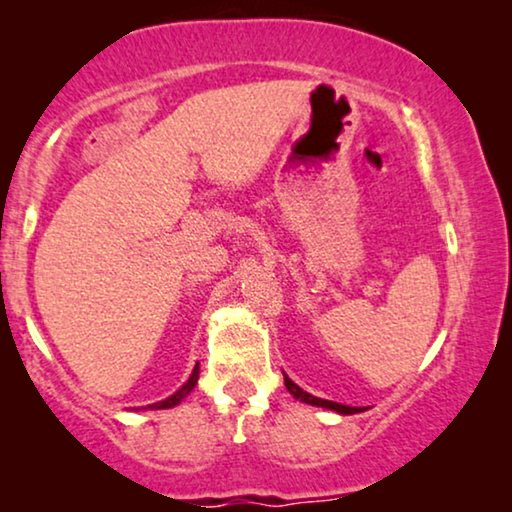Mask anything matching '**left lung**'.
<instances>
[{
    "label": "left lung",
    "mask_w": 512,
    "mask_h": 512,
    "mask_svg": "<svg viewBox=\"0 0 512 512\" xmlns=\"http://www.w3.org/2000/svg\"><path fill=\"white\" fill-rule=\"evenodd\" d=\"M284 384H286V389L291 391L293 396L298 398V401H303V403H310V405H319V408H328V410H335V412H340V415H354V412H359V408H349V405H342V403H333V401H324V398H317V396H312V394H307V391H303L298 387L296 382H291L289 377L284 375Z\"/></svg>",
    "instance_id": "1"
}]
</instances>
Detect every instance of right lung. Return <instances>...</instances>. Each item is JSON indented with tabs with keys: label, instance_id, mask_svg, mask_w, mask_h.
Masks as SVG:
<instances>
[{
	"label": "right lung",
	"instance_id": "right-lung-1",
	"mask_svg": "<svg viewBox=\"0 0 512 512\" xmlns=\"http://www.w3.org/2000/svg\"><path fill=\"white\" fill-rule=\"evenodd\" d=\"M198 375H200V366H195L193 368V375L188 377V382L177 391V394H172L170 398H165V401H160V403H153V405H149V408L151 410H163V408H172V405H177V403L184 401V398L193 391L195 384H198Z\"/></svg>",
	"mask_w": 512,
	"mask_h": 512
}]
</instances>
